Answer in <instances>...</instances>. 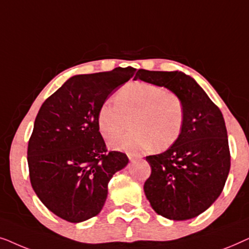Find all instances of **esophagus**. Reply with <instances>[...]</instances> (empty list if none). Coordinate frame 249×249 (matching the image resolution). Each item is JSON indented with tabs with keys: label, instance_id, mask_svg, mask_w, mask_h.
Segmentation results:
<instances>
[{
	"label": "esophagus",
	"instance_id": "obj_1",
	"mask_svg": "<svg viewBox=\"0 0 249 249\" xmlns=\"http://www.w3.org/2000/svg\"><path fill=\"white\" fill-rule=\"evenodd\" d=\"M128 158H129V160H130V161H135L136 159H138V156L135 155V154H131V153H128Z\"/></svg>",
	"mask_w": 249,
	"mask_h": 249
}]
</instances>
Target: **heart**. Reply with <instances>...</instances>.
I'll return each instance as SVG.
<instances>
[{
	"label": "heart",
	"instance_id": "1",
	"mask_svg": "<svg viewBox=\"0 0 249 249\" xmlns=\"http://www.w3.org/2000/svg\"><path fill=\"white\" fill-rule=\"evenodd\" d=\"M132 120L134 130L111 142L122 151L139 153L156 146L164 149L179 138L185 122L181 98L164 87L144 81L124 85L117 94V104L105 102L98 110L97 124L105 139L121 135Z\"/></svg>",
	"mask_w": 249,
	"mask_h": 249
}]
</instances>
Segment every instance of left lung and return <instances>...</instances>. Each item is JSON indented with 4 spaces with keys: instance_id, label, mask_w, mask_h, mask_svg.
Wrapping results in <instances>:
<instances>
[{
    "instance_id": "1",
    "label": "left lung",
    "mask_w": 249,
    "mask_h": 249,
    "mask_svg": "<svg viewBox=\"0 0 249 249\" xmlns=\"http://www.w3.org/2000/svg\"><path fill=\"white\" fill-rule=\"evenodd\" d=\"M135 79L166 87L185 105L177 142L161 154L146 156L152 171L144 183L145 195L155 212L166 219L199 215L222 193L230 171L223 115L199 85L179 71L141 69Z\"/></svg>"
}]
</instances>
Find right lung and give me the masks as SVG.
<instances>
[{
	"label": "right lung",
	"mask_w": 249,
	"mask_h": 249,
	"mask_svg": "<svg viewBox=\"0 0 249 249\" xmlns=\"http://www.w3.org/2000/svg\"><path fill=\"white\" fill-rule=\"evenodd\" d=\"M135 72L127 67L73 76L40 107L27 149L29 178L38 198L61 219L77 223L97 215L108 181L128 164L124 153L107 151L97 114Z\"/></svg>",
	"instance_id": "right-lung-1"
}]
</instances>
